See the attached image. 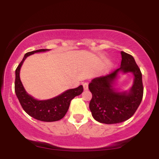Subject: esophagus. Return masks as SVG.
Listing matches in <instances>:
<instances>
[{
	"label": "esophagus",
	"instance_id": "obj_1",
	"mask_svg": "<svg viewBox=\"0 0 159 159\" xmlns=\"http://www.w3.org/2000/svg\"><path fill=\"white\" fill-rule=\"evenodd\" d=\"M83 87H84V90H88V83H87V82H85V83H84L83 84Z\"/></svg>",
	"mask_w": 159,
	"mask_h": 159
}]
</instances>
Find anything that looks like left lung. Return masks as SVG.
<instances>
[{
  "mask_svg": "<svg viewBox=\"0 0 159 159\" xmlns=\"http://www.w3.org/2000/svg\"><path fill=\"white\" fill-rule=\"evenodd\" d=\"M121 55L119 69L95 78L89 84V90L93 95L89 107L93 118L99 123L115 124L129 120L135 113L143 98V87L140 68L131 54L121 52ZM120 71L134 74V84L129 93L116 92L112 88V82Z\"/></svg>",
  "mask_w": 159,
  "mask_h": 159,
  "instance_id": "8db88e82",
  "label": "left lung"
}]
</instances>
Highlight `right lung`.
I'll use <instances>...</instances> for the list:
<instances>
[{
  "mask_svg": "<svg viewBox=\"0 0 159 159\" xmlns=\"http://www.w3.org/2000/svg\"><path fill=\"white\" fill-rule=\"evenodd\" d=\"M48 49H39L27 52L16 69L15 92L24 111L30 116L40 121L54 122L61 120L66 114L72 98L83 92V86L66 90L60 96L48 100H36L28 95L24 88L19 77L20 69L27 56L36 52H46Z\"/></svg>",
  "mask_w": 159,
  "mask_h": 159,
  "instance_id": "right-lung-1",
  "label": "right lung"
}]
</instances>
